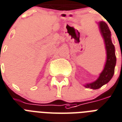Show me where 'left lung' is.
Wrapping results in <instances>:
<instances>
[{
  "instance_id": "left-lung-1",
  "label": "left lung",
  "mask_w": 122,
  "mask_h": 122,
  "mask_svg": "<svg viewBox=\"0 0 122 122\" xmlns=\"http://www.w3.org/2000/svg\"><path fill=\"white\" fill-rule=\"evenodd\" d=\"M99 28L100 32L104 39L106 51V60L104 67L95 81L84 85V86L87 88L93 90L99 89L102 86L107 83L113 78L115 72V67L117 62L115 55V48L111 41V31L105 22L102 21L97 22Z\"/></svg>"
}]
</instances>
